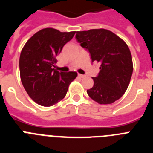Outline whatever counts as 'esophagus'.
<instances>
[{
  "label": "esophagus",
  "instance_id": "34e87169",
  "mask_svg": "<svg viewBox=\"0 0 153 153\" xmlns=\"http://www.w3.org/2000/svg\"><path fill=\"white\" fill-rule=\"evenodd\" d=\"M78 76H79V78H84L85 76H86L85 75H83V74H78Z\"/></svg>",
  "mask_w": 153,
  "mask_h": 153
}]
</instances>
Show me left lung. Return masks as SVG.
Here are the masks:
<instances>
[{"mask_svg":"<svg viewBox=\"0 0 153 153\" xmlns=\"http://www.w3.org/2000/svg\"><path fill=\"white\" fill-rule=\"evenodd\" d=\"M76 38L90 52L92 62L100 63L94 84L87 90L89 97L100 104L119 100L129 86L133 70L132 55L125 42L106 29L77 31Z\"/></svg>","mask_w":153,"mask_h":153,"instance_id":"left-lung-1","label":"left lung"}]
</instances>
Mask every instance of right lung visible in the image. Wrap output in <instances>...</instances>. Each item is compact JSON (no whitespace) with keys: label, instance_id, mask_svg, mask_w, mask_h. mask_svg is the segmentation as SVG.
Instances as JSON below:
<instances>
[{"label":"right lung","instance_id":"add662e5","mask_svg":"<svg viewBox=\"0 0 153 153\" xmlns=\"http://www.w3.org/2000/svg\"><path fill=\"white\" fill-rule=\"evenodd\" d=\"M75 33L44 28L31 36L23 47L19 60L21 82L29 97L40 106H51L60 102L77 76L76 72L60 73L53 68L56 56Z\"/></svg>","mask_w":153,"mask_h":153}]
</instances>
